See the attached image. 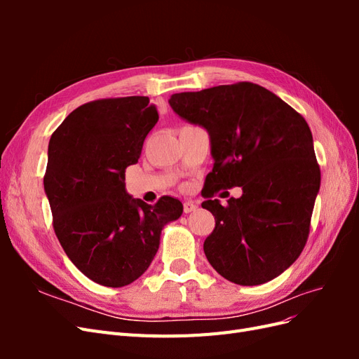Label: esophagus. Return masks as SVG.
<instances>
[{
  "label": "esophagus",
  "instance_id": "obj_1",
  "mask_svg": "<svg viewBox=\"0 0 359 359\" xmlns=\"http://www.w3.org/2000/svg\"><path fill=\"white\" fill-rule=\"evenodd\" d=\"M182 208H184V212L189 214V212H191V211H196V210H198V203H194V202H184Z\"/></svg>",
  "mask_w": 359,
  "mask_h": 359
}]
</instances>
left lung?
I'll list each match as a JSON object with an SVG mask.
<instances>
[{"label": "left lung", "instance_id": "1", "mask_svg": "<svg viewBox=\"0 0 359 359\" xmlns=\"http://www.w3.org/2000/svg\"><path fill=\"white\" fill-rule=\"evenodd\" d=\"M181 118L208 130L212 170L205 198L241 187L227 205L208 199L215 217L203 252L212 268L241 286L266 283L301 255L310 233L320 169L310 127L274 93L252 82L173 94Z\"/></svg>", "mask_w": 359, "mask_h": 359}]
</instances>
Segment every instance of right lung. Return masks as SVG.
<instances>
[{"mask_svg":"<svg viewBox=\"0 0 359 359\" xmlns=\"http://www.w3.org/2000/svg\"><path fill=\"white\" fill-rule=\"evenodd\" d=\"M157 121L148 97H115L79 106L50 136L43 184L53 231L74 266L102 286L142 276L163 226L182 214L178 199L148 205L126 193V169Z\"/></svg>","mask_w":359,"mask_h":359,"instance_id":"add662e5","label":"right lung"}]
</instances>
